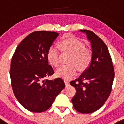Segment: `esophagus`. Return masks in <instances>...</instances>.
Returning a JSON list of instances; mask_svg holds the SVG:
<instances>
[{
  "mask_svg": "<svg viewBox=\"0 0 124 124\" xmlns=\"http://www.w3.org/2000/svg\"><path fill=\"white\" fill-rule=\"evenodd\" d=\"M64 83H65V86H68V85H69V82L67 81H66V80H65V81H64Z\"/></svg>",
  "mask_w": 124,
  "mask_h": 124,
  "instance_id": "obj_1",
  "label": "esophagus"
}]
</instances>
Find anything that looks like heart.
Listing matches in <instances>:
<instances>
[{
  "mask_svg": "<svg viewBox=\"0 0 124 124\" xmlns=\"http://www.w3.org/2000/svg\"><path fill=\"white\" fill-rule=\"evenodd\" d=\"M59 46L64 52L70 54L66 65L59 66L56 70V75L65 79H70L76 74L77 70L83 71L89 67L92 60V53L89 48L85 44L74 37L62 39L59 42ZM48 62L54 66L59 64V52L57 48L51 46L46 54Z\"/></svg>",
  "mask_w": 124,
  "mask_h": 124,
  "instance_id": "heart-1",
  "label": "heart"
}]
</instances>
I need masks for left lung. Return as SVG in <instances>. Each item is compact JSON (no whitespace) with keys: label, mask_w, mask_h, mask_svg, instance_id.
Instances as JSON below:
<instances>
[{"label":"left lung","mask_w":124,"mask_h":124,"mask_svg":"<svg viewBox=\"0 0 124 124\" xmlns=\"http://www.w3.org/2000/svg\"><path fill=\"white\" fill-rule=\"evenodd\" d=\"M87 35L92 48L91 64L78 79L70 82L76 93L72 98L75 110L90 113L100 109L109 97L114 79V68L105 43L91 31L81 30Z\"/></svg>","instance_id":"obj_1"}]
</instances>
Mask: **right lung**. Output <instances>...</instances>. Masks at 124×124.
<instances>
[{"instance_id": "right-lung-1", "label": "right lung", "mask_w": 124, "mask_h": 124, "mask_svg": "<svg viewBox=\"0 0 124 124\" xmlns=\"http://www.w3.org/2000/svg\"><path fill=\"white\" fill-rule=\"evenodd\" d=\"M59 35L47 31L30 33L19 44L12 56L10 69L12 90L19 103L30 112L46 111L65 88L60 78L44 80L54 74L46 54Z\"/></svg>"}]
</instances>
